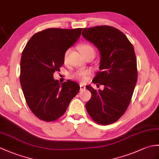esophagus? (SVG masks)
Here are the masks:
<instances>
[{
  "mask_svg": "<svg viewBox=\"0 0 159 159\" xmlns=\"http://www.w3.org/2000/svg\"><path fill=\"white\" fill-rule=\"evenodd\" d=\"M84 89H85V87H84V85H83V84H80V91H83V90H84Z\"/></svg>",
  "mask_w": 159,
  "mask_h": 159,
  "instance_id": "34e87169",
  "label": "esophagus"
}]
</instances>
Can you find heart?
<instances>
[{
	"label": "heart",
	"mask_w": 159,
	"mask_h": 159,
	"mask_svg": "<svg viewBox=\"0 0 159 159\" xmlns=\"http://www.w3.org/2000/svg\"><path fill=\"white\" fill-rule=\"evenodd\" d=\"M79 50L81 55H82L84 57H86L87 55H89L91 54L95 55V50L93 49V47L91 45H89V44L86 43L80 44L79 46ZM68 52L69 51L67 50L64 55V63L66 62V58H67ZM89 74L90 72L89 70H80L72 73L71 75V78L75 80L81 81V82H84V81L86 80L87 76L89 75Z\"/></svg>",
	"instance_id": "b5f03b06"
}]
</instances>
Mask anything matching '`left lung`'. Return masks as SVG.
<instances>
[{
	"label": "left lung",
	"mask_w": 159,
	"mask_h": 159,
	"mask_svg": "<svg viewBox=\"0 0 159 159\" xmlns=\"http://www.w3.org/2000/svg\"><path fill=\"white\" fill-rule=\"evenodd\" d=\"M82 35L100 51V70L92 81L104 86L102 91L86 87L91 93L87 111L96 123H114L127 110L138 80L134 46L119 29L109 25L83 28Z\"/></svg>",
	"instance_id": "8db88e82"
}]
</instances>
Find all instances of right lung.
Returning <instances> with one entry per match:
<instances>
[{"label": "right lung", "mask_w": 159, "mask_h": 159, "mask_svg": "<svg viewBox=\"0 0 159 159\" xmlns=\"http://www.w3.org/2000/svg\"><path fill=\"white\" fill-rule=\"evenodd\" d=\"M82 28H47L36 33L25 45L20 62V83L32 112L52 122L64 114L80 87L68 80L60 84L53 73L64 64V55L76 42Z\"/></svg>", "instance_id": "1"}]
</instances>
